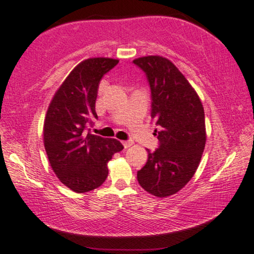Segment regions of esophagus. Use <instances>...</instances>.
I'll return each mask as SVG.
<instances>
[{"instance_id":"34e87169","label":"esophagus","mask_w":254,"mask_h":254,"mask_svg":"<svg viewBox=\"0 0 254 254\" xmlns=\"http://www.w3.org/2000/svg\"><path fill=\"white\" fill-rule=\"evenodd\" d=\"M122 144H123V146H124L125 148H127V147H130L131 145L133 144V141H131V140H124V141H122Z\"/></svg>"}]
</instances>
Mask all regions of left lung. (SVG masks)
I'll return each mask as SVG.
<instances>
[{"label":"left lung","mask_w":254,"mask_h":254,"mask_svg":"<svg viewBox=\"0 0 254 254\" xmlns=\"http://www.w3.org/2000/svg\"><path fill=\"white\" fill-rule=\"evenodd\" d=\"M146 74L151 88V117L159 147L148 151L147 162L137 172L139 185L150 194L167 197L188 184L204 151L205 122L200 97L170 60L147 56L133 60Z\"/></svg>","instance_id":"1"}]
</instances>
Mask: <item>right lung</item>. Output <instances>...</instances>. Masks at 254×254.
I'll return each instance as SVG.
<instances>
[{"label": "right lung", "instance_id": "add662e5", "mask_svg": "<svg viewBox=\"0 0 254 254\" xmlns=\"http://www.w3.org/2000/svg\"><path fill=\"white\" fill-rule=\"evenodd\" d=\"M117 59L90 58L80 63L54 94L44 121V146L57 177L75 192L100 187L108 177V161L123 150L121 141L86 132L97 118L100 81Z\"/></svg>", "mask_w": 254, "mask_h": 254}]
</instances>
